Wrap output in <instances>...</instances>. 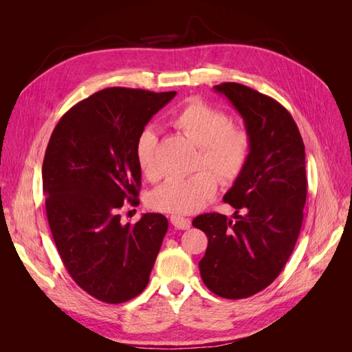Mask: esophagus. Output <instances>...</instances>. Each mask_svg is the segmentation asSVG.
<instances>
[{
    "label": "esophagus",
    "mask_w": 352,
    "mask_h": 352,
    "mask_svg": "<svg viewBox=\"0 0 352 352\" xmlns=\"http://www.w3.org/2000/svg\"><path fill=\"white\" fill-rule=\"evenodd\" d=\"M170 221H172V225L176 229H180V230H186L190 228V220L185 219L182 216H172L170 217Z\"/></svg>",
    "instance_id": "obj_1"
}]
</instances>
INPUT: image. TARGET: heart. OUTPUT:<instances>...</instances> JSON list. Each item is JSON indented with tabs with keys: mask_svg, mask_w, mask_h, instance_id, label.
<instances>
[{
	"mask_svg": "<svg viewBox=\"0 0 352 352\" xmlns=\"http://www.w3.org/2000/svg\"><path fill=\"white\" fill-rule=\"evenodd\" d=\"M170 122L198 145L194 167L199 170L186 177H168L151 190L148 204L153 210L168 214H190L216 195L217 175L221 182L230 184L242 175L251 157L252 138L243 126L230 123L226 111L198 98L180 107ZM155 132L146 127L136 140L135 160L148 180H155L162 175L155 158ZM207 168L217 175H212Z\"/></svg>",
	"mask_w": 352,
	"mask_h": 352,
	"instance_id": "1",
	"label": "heart"
}]
</instances>
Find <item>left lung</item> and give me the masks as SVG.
I'll list each match as a JSON object with an SVG mask.
<instances>
[{
  "label": "left lung",
  "instance_id": "left-lung-1",
  "mask_svg": "<svg viewBox=\"0 0 352 352\" xmlns=\"http://www.w3.org/2000/svg\"><path fill=\"white\" fill-rule=\"evenodd\" d=\"M214 89L242 116L252 151L223 197L236 210L235 220L207 212L192 225L208 238L202 282L212 294L241 300L267 287L294 251L307 199L305 148L292 116L276 100L235 82Z\"/></svg>",
  "mask_w": 352,
  "mask_h": 352
}]
</instances>
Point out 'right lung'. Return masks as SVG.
I'll list each match as a JSON object with an SVG mask.
<instances>
[{
	"mask_svg": "<svg viewBox=\"0 0 352 352\" xmlns=\"http://www.w3.org/2000/svg\"><path fill=\"white\" fill-rule=\"evenodd\" d=\"M175 95L105 88L73 105L50 138L42 188L52 238L72 279L102 302L140 295L162 248L163 214L122 225L119 210L126 201L140 204L135 144Z\"/></svg>",
	"mask_w": 352,
	"mask_h": 352,
	"instance_id": "right-lung-1",
	"label": "right lung"
}]
</instances>
